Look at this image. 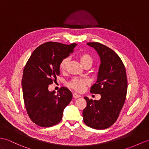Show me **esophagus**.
Here are the masks:
<instances>
[{
	"mask_svg": "<svg viewBox=\"0 0 149 149\" xmlns=\"http://www.w3.org/2000/svg\"><path fill=\"white\" fill-rule=\"evenodd\" d=\"M72 97H73V98H74V99H78V98L81 97V95H79V94H78L77 93H74L73 94H72Z\"/></svg>",
	"mask_w": 149,
	"mask_h": 149,
	"instance_id": "obj_1",
	"label": "esophagus"
}]
</instances>
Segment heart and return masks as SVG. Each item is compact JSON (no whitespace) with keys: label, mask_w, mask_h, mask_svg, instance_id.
Listing matches in <instances>:
<instances>
[{"label":"heart","mask_w":149,"mask_h":149,"mask_svg":"<svg viewBox=\"0 0 149 149\" xmlns=\"http://www.w3.org/2000/svg\"><path fill=\"white\" fill-rule=\"evenodd\" d=\"M79 61H80L82 66L86 64V63H91L92 62V59L91 57H90L88 54H82L79 57ZM69 61H70V58L66 57L64 58L61 61L59 68L61 71L66 70L67 68ZM88 80L86 78H74L68 83V86L71 87V88L74 89L77 91H82L84 88V87L88 84Z\"/></svg>","instance_id":"obj_1"}]
</instances>
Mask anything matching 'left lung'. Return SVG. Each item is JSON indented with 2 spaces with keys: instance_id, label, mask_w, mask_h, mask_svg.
I'll use <instances>...</instances> for the list:
<instances>
[{
  "instance_id": "obj_1",
  "label": "left lung",
  "mask_w": 149,
  "mask_h": 149,
  "mask_svg": "<svg viewBox=\"0 0 149 149\" xmlns=\"http://www.w3.org/2000/svg\"><path fill=\"white\" fill-rule=\"evenodd\" d=\"M87 45L95 49L100 60L96 83L90 92L100 94L99 100H90L83 111V121L93 129L109 128L117 120L125 102L128 82L126 69L120 57L114 50L98 42Z\"/></svg>"
}]
</instances>
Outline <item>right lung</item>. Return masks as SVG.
<instances>
[{"instance_id": "1", "label": "right lung", "mask_w": 149, "mask_h": 149, "mask_svg": "<svg viewBox=\"0 0 149 149\" xmlns=\"http://www.w3.org/2000/svg\"><path fill=\"white\" fill-rule=\"evenodd\" d=\"M77 45L47 42L36 49L24 68L21 85L24 102L31 121L42 127L57 125L63 118V111L72 95L66 87L57 94L49 91V85L60 74L59 65L63 59L74 51Z\"/></svg>"}]
</instances>
